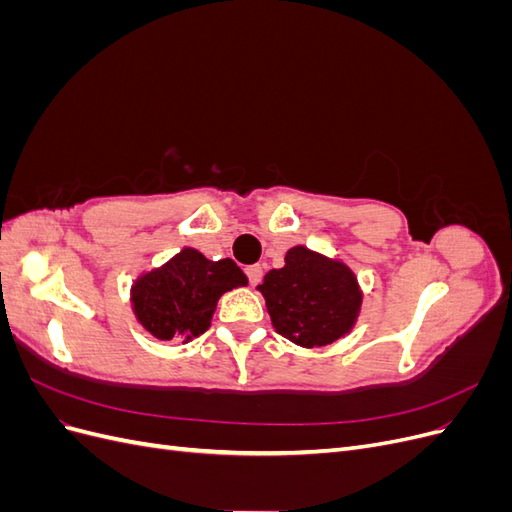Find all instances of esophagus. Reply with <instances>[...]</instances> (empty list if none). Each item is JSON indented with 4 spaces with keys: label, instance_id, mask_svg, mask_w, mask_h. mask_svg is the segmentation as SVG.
Returning <instances> with one entry per match:
<instances>
[{
    "label": "esophagus",
    "instance_id": "1",
    "mask_svg": "<svg viewBox=\"0 0 512 512\" xmlns=\"http://www.w3.org/2000/svg\"><path fill=\"white\" fill-rule=\"evenodd\" d=\"M245 273H247V277H250V284H252V286L260 284V280H262V267H260V265L247 267V269H245Z\"/></svg>",
    "mask_w": 512,
    "mask_h": 512
}]
</instances>
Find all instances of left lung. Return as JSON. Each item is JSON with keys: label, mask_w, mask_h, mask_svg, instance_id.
Segmentation results:
<instances>
[{"label": "left lung", "mask_w": 512, "mask_h": 512, "mask_svg": "<svg viewBox=\"0 0 512 512\" xmlns=\"http://www.w3.org/2000/svg\"><path fill=\"white\" fill-rule=\"evenodd\" d=\"M258 290L275 331L303 348L346 337L363 305V290L346 262L305 245L290 247L284 267L271 269Z\"/></svg>", "instance_id": "8db88e82"}]
</instances>
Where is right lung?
Listing matches in <instances>:
<instances>
[{"mask_svg":"<svg viewBox=\"0 0 512 512\" xmlns=\"http://www.w3.org/2000/svg\"><path fill=\"white\" fill-rule=\"evenodd\" d=\"M247 286V275L232 258L209 260L183 247L164 265L136 277L130 303L136 322L160 342L188 344L203 335L224 292Z\"/></svg>","mask_w":512,"mask_h":512,"instance_id":"obj_1","label":"right lung"}]
</instances>
